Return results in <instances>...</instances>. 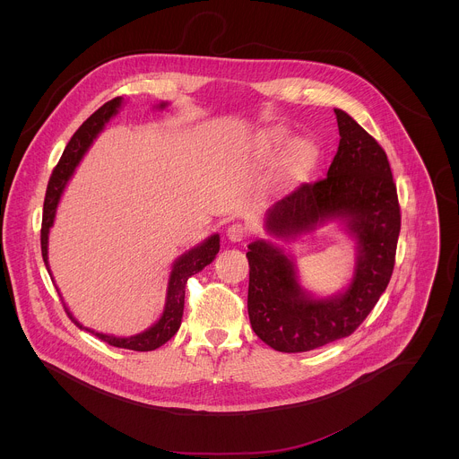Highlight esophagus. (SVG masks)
Segmentation results:
<instances>
[{
	"mask_svg": "<svg viewBox=\"0 0 459 459\" xmlns=\"http://www.w3.org/2000/svg\"><path fill=\"white\" fill-rule=\"evenodd\" d=\"M249 235V228L242 222H233L228 226V231H226V237L231 240V242H244Z\"/></svg>",
	"mask_w": 459,
	"mask_h": 459,
	"instance_id": "obj_1",
	"label": "esophagus"
}]
</instances>
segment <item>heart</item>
I'll return each instance as SVG.
<instances>
[{
    "mask_svg": "<svg viewBox=\"0 0 459 459\" xmlns=\"http://www.w3.org/2000/svg\"><path fill=\"white\" fill-rule=\"evenodd\" d=\"M288 144V137L281 132L268 135L262 144L263 155H275ZM316 160V148L309 141H297L290 152V164L295 171L309 169Z\"/></svg>",
    "mask_w": 459,
    "mask_h": 459,
    "instance_id": "b5f03b06",
    "label": "heart"
}]
</instances>
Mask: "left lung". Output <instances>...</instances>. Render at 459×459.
Segmentation results:
<instances>
[{
    "label": "left lung",
    "instance_id": "8db88e82",
    "mask_svg": "<svg viewBox=\"0 0 459 459\" xmlns=\"http://www.w3.org/2000/svg\"><path fill=\"white\" fill-rule=\"evenodd\" d=\"M333 113L341 139L327 177L273 203L264 228L288 242L339 221L357 244L351 282L318 299L300 286L295 262L282 247L256 240L247 251L251 327L284 353L309 351L353 333L393 275L401 212L387 153L348 113Z\"/></svg>",
    "mask_w": 459,
    "mask_h": 459
}]
</instances>
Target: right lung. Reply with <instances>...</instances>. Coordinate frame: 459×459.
<instances>
[{
  "label": "right lung",
  "mask_w": 459,
  "mask_h": 459,
  "mask_svg": "<svg viewBox=\"0 0 459 459\" xmlns=\"http://www.w3.org/2000/svg\"><path fill=\"white\" fill-rule=\"evenodd\" d=\"M124 99L117 97L109 102H106L102 108H99L77 131L70 137L68 144H66L65 152L58 162V166L55 168L51 180L48 184V191H46V199H44V215H42V230H40V246H42V258L46 263V268L51 275V268L48 262V244H49V230L55 222L56 217V208L60 203V197L64 195L66 182L70 180V177L74 175V169L77 168V164L81 162V159L84 157V153L88 152V148L91 146L93 139L102 132L106 127V124L118 113V109L122 108ZM168 106V102L159 104V109H164ZM219 235H212L208 237L204 242L197 244L196 247H193L191 251H187L186 255H182L177 262L173 263L171 273H169V281H168V291H166V304H164V311L160 315V318L152 325L146 328L141 333H135L131 337H117V335H109V333H102V332H95L91 328L82 327L74 316L72 313L66 309V315L70 316V320L82 330L91 332L93 335H97L100 341L117 346V348H127L134 351H152L159 346H162L164 342H168L180 328L182 324V315H184V302H186V284L187 279L191 275H195L197 272H201L206 264L213 262V258L219 253Z\"/></svg>",
  "instance_id": "1"
}]
</instances>
